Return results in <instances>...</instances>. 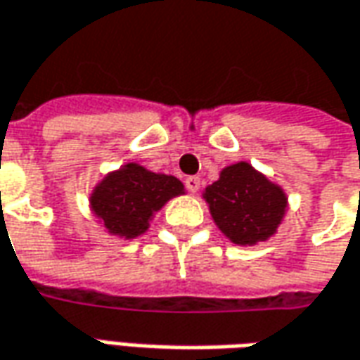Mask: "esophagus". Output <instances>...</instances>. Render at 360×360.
<instances>
[{"label":"esophagus","instance_id":"1","mask_svg":"<svg viewBox=\"0 0 360 360\" xmlns=\"http://www.w3.org/2000/svg\"><path fill=\"white\" fill-rule=\"evenodd\" d=\"M185 187L191 193H197L199 191V187H201V179H199L197 175H189V177L185 179Z\"/></svg>","mask_w":360,"mask_h":360}]
</instances>
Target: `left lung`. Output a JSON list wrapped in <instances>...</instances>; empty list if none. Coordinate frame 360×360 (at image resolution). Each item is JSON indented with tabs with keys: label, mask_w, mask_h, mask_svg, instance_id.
Instances as JSON below:
<instances>
[{
	"label": "left lung",
	"mask_w": 360,
	"mask_h": 360,
	"mask_svg": "<svg viewBox=\"0 0 360 360\" xmlns=\"http://www.w3.org/2000/svg\"><path fill=\"white\" fill-rule=\"evenodd\" d=\"M205 199L219 229L237 245L271 237L287 207L279 187L247 163L223 169L219 181L205 189Z\"/></svg>",
	"instance_id": "1"
}]
</instances>
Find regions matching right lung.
I'll return each mask as SVG.
<instances>
[{
    "label": "right lung",
    "instance_id": "add662e5",
    "mask_svg": "<svg viewBox=\"0 0 360 360\" xmlns=\"http://www.w3.org/2000/svg\"><path fill=\"white\" fill-rule=\"evenodd\" d=\"M183 193V183L157 175L139 165H127L107 175L91 195V207L105 227L121 237H137L165 201Z\"/></svg>",
    "mask_w": 360,
    "mask_h": 360
}]
</instances>
